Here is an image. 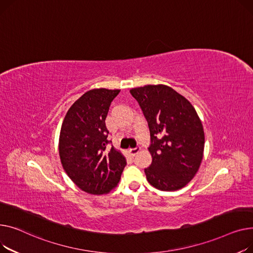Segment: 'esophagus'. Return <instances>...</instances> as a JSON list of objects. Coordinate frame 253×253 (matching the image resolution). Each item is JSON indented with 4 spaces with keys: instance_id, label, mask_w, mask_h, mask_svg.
<instances>
[{
    "instance_id": "obj_1",
    "label": "esophagus",
    "mask_w": 253,
    "mask_h": 253,
    "mask_svg": "<svg viewBox=\"0 0 253 253\" xmlns=\"http://www.w3.org/2000/svg\"><path fill=\"white\" fill-rule=\"evenodd\" d=\"M139 151H140V148L139 147H137V148H129V149H128V153L131 156H135Z\"/></svg>"
}]
</instances>
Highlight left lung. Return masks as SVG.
<instances>
[{
	"label": "left lung",
	"instance_id": "1",
	"mask_svg": "<svg viewBox=\"0 0 253 253\" xmlns=\"http://www.w3.org/2000/svg\"><path fill=\"white\" fill-rule=\"evenodd\" d=\"M150 130L152 163L145 169L148 182L161 191L185 187L199 169L204 130L192 104L165 84H148L129 91Z\"/></svg>",
	"mask_w": 253,
	"mask_h": 253
}]
</instances>
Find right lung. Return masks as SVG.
<instances>
[{
	"mask_svg": "<svg viewBox=\"0 0 253 253\" xmlns=\"http://www.w3.org/2000/svg\"><path fill=\"white\" fill-rule=\"evenodd\" d=\"M120 90L94 88L72 104L62 123L59 155L67 175L80 189L94 195L110 192L121 180L126 161L107 149L105 126L110 104Z\"/></svg>",
	"mask_w": 253,
	"mask_h": 253,
	"instance_id": "obj_1",
	"label": "right lung"
}]
</instances>
